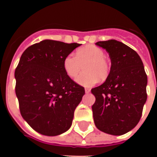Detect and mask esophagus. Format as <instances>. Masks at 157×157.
Masks as SVG:
<instances>
[{
	"label": "esophagus",
	"instance_id": "obj_1",
	"mask_svg": "<svg viewBox=\"0 0 157 157\" xmlns=\"http://www.w3.org/2000/svg\"><path fill=\"white\" fill-rule=\"evenodd\" d=\"M85 92L86 93V94H89V93L90 92V89H88V88H86L85 89Z\"/></svg>",
	"mask_w": 157,
	"mask_h": 157
}]
</instances>
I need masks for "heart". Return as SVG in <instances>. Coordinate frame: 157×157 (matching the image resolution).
<instances>
[{"instance_id":"obj_1","label":"heart","mask_w":157,"mask_h":157,"mask_svg":"<svg viewBox=\"0 0 157 157\" xmlns=\"http://www.w3.org/2000/svg\"><path fill=\"white\" fill-rule=\"evenodd\" d=\"M82 66L86 71L77 78L76 82L83 86H92L100 79L105 81L110 73V65L105 59V52L94 45L78 48L75 56L70 54L63 59V70L71 78L78 75Z\"/></svg>"}]
</instances>
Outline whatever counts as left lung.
<instances>
[{"label": "left lung", "mask_w": 157, "mask_h": 157, "mask_svg": "<svg viewBox=\"0 0 157 157\" xmlns=\"http://www.w3.org/2000/svg\"><path fill=\"white\" fill-rule=\"evenodd\" d=\"M110 56V73L106 81L91 93L94 123L98 130L122 135L139 122L147 99V75L138 54L116 40L98 41Z\"/></svg>", "instance_id": "8db88e82"}]
</instances>
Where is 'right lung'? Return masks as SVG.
<instances>
[{
	"label": "right lung",
	"instance_id": "right-lung-1",
	"mask_svg": "<svg viewBox=\"0 0 157 157\" xmlns=\"http://www.w3.org/2000/svg\"><path fill=\"white\" fill-rule=\"evenodd\" d=\"M80 45L44 40L29 46L20 57L15 71L19 110L40 134L59 135L71 126L85 89L67 75L63 62Z\"/></svg>",
	"mask_w": 157,
	"mask_h": 157
}]
</instances>
